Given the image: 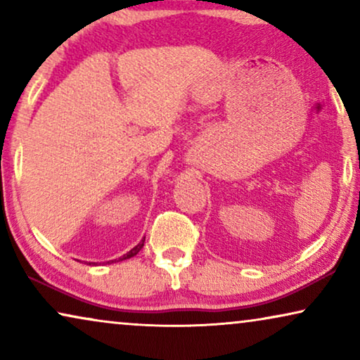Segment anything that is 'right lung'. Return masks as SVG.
<instances>
[{"mask_svg": "<svg viewBox=\"0 0 360 360\" xmlns=\"http://www.w3.org/2000/svg\"><path fill=\"white\" fill-rule=\"evenodd\" d=\"M144 240H146V238L144 239H141V243L136 245V248H132L129 252H126L124 255H122V257H120V259H115V260H108L106 264H112V262H120V260H126V259H131V257H134V255L139 252V250L142 249V245H144ZM90 264H95L96 265V262H90Z\"/></svg>", "mask_w": 360, "mask_h": 360, "instance_id": "right-lung-1", "label": "right lung"}]
</instances>
